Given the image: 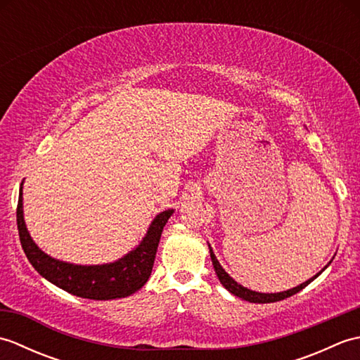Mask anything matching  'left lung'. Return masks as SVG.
<instances>
[{
  "label": "left lung",
  "instance_id": "1",
  "mask_svg": "<svg viewBox=\"0 0 360 360\" xmlns=\"http://www.w3.org/2000/svg\"><path fill=\"white\" fill-rule=\"evenodd\" d=\"M209 249H210V258H212L213 269H215V274H217V277L219 278L221 285H223V286L229 290V292H232L233 295L240 297V298H243V300L250 302V303H274V302L285 300V298L297 294L298 290H302L303 288H307L312 280L317 278L319 275H320V272H319L317 275H314V277L309 278L308 281L302 283L300 286L292 288V289H289V290H285V292H277V294H262V292H255V290H250V289H248V288H244V286L238 285V283H236V281L231 277V275H229V274L223 269V267H221V264H219V262L217 259L215 254H213V250H212L210 246H209ZM322 271H323V269H322Z\"/></svg>",
  "mask_w": 360,
  "mask_h": 360
}]
</instances>
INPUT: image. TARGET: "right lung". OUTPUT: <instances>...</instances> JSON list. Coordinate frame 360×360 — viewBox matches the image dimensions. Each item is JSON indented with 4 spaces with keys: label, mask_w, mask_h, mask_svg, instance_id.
<instances>
[{
    "label": "right lung",
    "mask_w": 360,
    "mask_h": 360,
    "mask_svg": "<svg viewBox=\"0 0 360 360\" xmlns=\"http://www.w3.org/2000/svg\"><path fill=\"white\" fill-rule=\"evenodd\" d=\"M172 213L173 210L159 213L145 238L134 250L117 262L101 266H77L58 262L37 248L22 218V187L20 188L17 205V224L21 248L41 277L72 295L89 300H112L134 294L147 283L155 263L160 235Z\"/></svg>",
    "instance_id": "add662e5"
}]
</instances>
